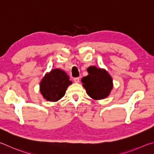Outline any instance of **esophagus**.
Segmentation results:
<instances>
[{"label": "esophagus", "instance_id": "1", "mask_svg": "<svg viewBox=\"0 0 154 154\" xmlns=\"http://www.w3.org/2000/svg\"><path fill=\"white\" fill-rule=\"evenodd\" d=\"M74 81L75 83H79L80 82V78H74Z\"/></svg>", "mask_w": 154, "mask_h": 154}]
</instances>
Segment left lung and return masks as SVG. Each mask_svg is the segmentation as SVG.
I'll return each mask as SVG.
<instances>
[{
  "mask_svg": "<svg viewBox=\"0 0 154 154\" xmlns=\"http://www.w3.org/2000/svg\"><path fill=\"white\" fill-rule=\"evenodd\" d=\"M87 72L88 75L81 80L87 95L95 100L107 98L114 87L111 75L105 69L93 66L88 67Z\"/></svg>",
  "mask_w": 154,
  "mask_h": 154,
  "instance_id": "1",
  "label": "left lung"
}]
</instances>
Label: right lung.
Masks as SVG:
<instances>
[{
    "instance_id": "add662e5",
    "label": "right lung",
    "mask_w": 154,
    "mask_h": 154,
    "mask_svg": "<svg viewBox=\"0 0 154 154\" xmlns=\"http://www.w3.org/2000/svg\"><path fill=\"white\" fill-rule=\"evenodd\" d=\"M72 84L66 72L59 68L53 69L42 78L40 91L46 100L55 102L63 97L67 87Z\"/></svg>"
}]
</instances>
